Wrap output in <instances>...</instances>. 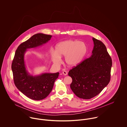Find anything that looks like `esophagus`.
<instances>
[{
    "mask_svg": "<svg viewBox=\"0 0 127 127\" xmlns=\"http://www.w3.org/2000/svg\"><path fill=\"white\" fill-rule=\"evenodd\" d=\"M63 74L64 75H67V72L66 71H64L63 72Z\"/></svg>",
    "mask_w": 127,
    "mask_h": 127,
    "instance_id": "esophagus-1",
    "label": "esophagus"
}]
</instances>
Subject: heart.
<instances>
[{
	"label": "heart",
	"instance_id": "1",
	"mask_svg": "<svg viewBox=\"0 0 127 127\" xmlns=\"http://www.w3.org/2000/svg\"><path fill=\"white\" fill-rule=\"evenodd\" d=\"M86 44L77 40H67L59 43L56 51L51 50V57L53 62L59 65L62 62L61 57H64V61L68 66H72L79 64L87 53Z\"/></svg>",
	"mask_w": 127,
	"mask_h": 127
}]
</instances>
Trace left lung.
Here are the masks:
<instances>
[{
	"instance_id": "obj_1",
	"label": "left lung",
	"mask_w": 127,
	"mask_h": 127,
	"mask_svg": "<svg viewBox=\"0 0 127 127\" xmlns=\"http://www.w3.org/2000/svg\"><path fill=\"white\" fill-rule=\"evenodd\" d=\"M92 39V54L68 72L72 79L71 90L77 97L84 99H90L97 96L110 80L111 58L101 41L94 37Z\"/></svg>"
}]
</instances>
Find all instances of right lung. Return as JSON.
I'll return each mask as SVG.
<instances>
[{"label": "right lung", "mask_w": 127, "mask_h": 127, "mask_svg": "<svg viewBox=\"0 0 127 127\" xmlns=\"http://www.w3.org/2000/svg\"><path fill=\"white\" fill-rule=\"evenodd\" d=\"M51 37V35L38 33L21 43L16 50L12 64L15 86L23 94L34 100H42L50 94L59 73H45L35 76L30 75L25 66L24 54L27 49L42 45Z\"/></svg>", "instance_id": "1"}]
</instances>
